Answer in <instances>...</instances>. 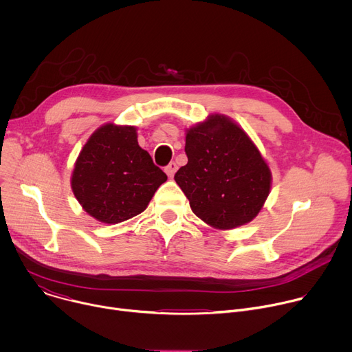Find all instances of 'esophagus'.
I'll list each match as a JSON object with an SVG mask.
<instances>
[{"instance_id": "esophagus-1", "label": "esophagus", "mask_w": 352, "mask_h": 352, "mask_svg": "<svg viewBox=\"0 0 352 352\" xmlns=\"http://www.w3.org/2000/svg\"><path fill=\"white\" fill-rule=\"evenodd\" d=\"M177 163H174V162H171L166 168H164V171L167 173V175L171 178L174 174H175V171H177Z\"/></svg>"}]
</instances>
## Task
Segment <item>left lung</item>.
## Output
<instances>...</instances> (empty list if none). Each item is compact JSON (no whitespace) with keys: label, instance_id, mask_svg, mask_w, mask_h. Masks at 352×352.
I'll use <instances>...</instances> for the list:
<instances>
[{"label":"left lung","instance_id":"obj_1","mask_svg":"<svg viewBox=\"0 0 352 352\" xmlns=\"http://www.w3.org/2000/svg\"><path fill=\"white\" fill-rule=\"evenodd\" d=\"M188 163L174 179L192 212L216 230L252 221L272 188V171L256 144L230 117L212 114L186 129Z\"/></svg>","mask_w":352,"mask_h":352}]
</instances>
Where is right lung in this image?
<instances>
[{
	"mask_svg": "<svg viewBox=\"0 0 352 352\" xmlns=\"http://www.w3.org/2000/svg\"><path fill=\"white\" fill-rule=\"evenodd\" d=\"M167 175L138 144L136 126L97 128L75 162L71 188L82 209L104 224L142 213Z\"/></svg>",
	"mask_w": 352,
	"mask_h": 352,
	"instance_id": "add662e5",
	"label": "right lung"
}]
</instances>
